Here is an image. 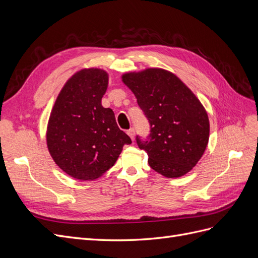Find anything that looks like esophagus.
<instances>
[{
    "label": "esophagus",
    "instance_id": "34e87169",
    "mask_svg": "<svg viewBox=\"0 0 258 258\" xmlns=\"http://www.w3.org/2000/svg\"><path fill=\"white\" fill-rule=\"evenodd\" d=\"M127 135L130 137V139L132 140V141H135V138H136V132H135V129L131 128L127 131Z\"/></svg>",
    "mask_w": 258,
    "mask_h": 258
}]
</instances>
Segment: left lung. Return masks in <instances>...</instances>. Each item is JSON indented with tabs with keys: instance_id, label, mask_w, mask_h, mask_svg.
I'll list each match as a JSON object with an SVG mask.
<instances>
[{
	"instance_id": "1",
	"label": "left lung",
	"mask_w": 258,
	"mask_h": 258,
	"mask_svg": "<svg viewBox=\"0 0 258 258\" xmlns=\"http://www.w3.org/2000/svg\"><path fill=\"white\" fill-rule=\"evenodd\" d=\"M151 123L150 140L137 142L148 165L169 178L181 177L197 165L210 136L205 106L172 72L160 68L121 75Z\"/></svg>"
}]
</instances>
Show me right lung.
Segmentation results:
<instances>
[{
  "label": "right lung",
  "mask_w": 258,
  "mask_h": 258,
  "mask_svg": "<svg viewBox=\"0 0 258 258\" xmlns=\"http://www.w3.org/2000/svg\"><path fill=\"white\" fill-rule=\"evenodd\" d=\"M108 84L103 69H82L66 82L51 108L46 143L56 165L80 181L102 176L118 159L130 138L114 112L101 104Z\"/></svg>",
  "instance_id": "1"
}]
</instances>
